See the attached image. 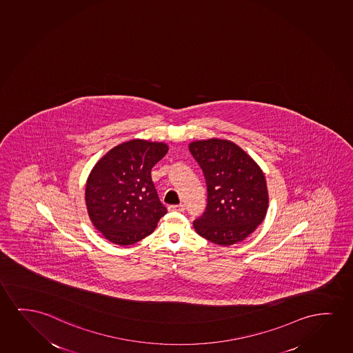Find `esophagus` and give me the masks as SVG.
<instances>
[{"instance_id": "1", "label": "esophagus", "mask_w": 353, "mask_h": 353, "mask_svg": "<svg viewBox=\"0 0 353 353\" xmlns=\"http://www.w3.org/2000/svg\"><path fill=\"white\" fill-rule=\"evenodd\" d=\"M169 211H174V212H183L184 205H174V206H169Z\"/></svg>"}]
</instances>
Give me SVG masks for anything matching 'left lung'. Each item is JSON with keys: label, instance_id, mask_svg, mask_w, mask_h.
<instances>
[{"label": "left lung", "instance_id": "1", "mask_svg": "<svg viewBox=\"0 0 353 353\" xmlns=\"http://www.w3.org/2000/svg\"><path fill=\"white\" fill-rule=\"evenodd\" d=\"M188 147L208 184V208L193 223L195 232L221 246L243 241L264 221L269 208L263 170L225 139L195 140Z\"/></svg>", "mask_w": 353, "mask_h": 353}]
</instances>
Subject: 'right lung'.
Here are the masks:
<instances>
[{
    "label": "right lung",
    "instance_id": "right-lung-1",
    "mask_svg": "<svg viewBox=\"0 0 353 353\" xmlns=\"http://www.w3.org/2000/svg\"><path fill=\"white\" fill-rule=\"evenodd\" d=\"M169 150L164 142L132 139L108 150L85 184L92 225L110 242L129 246L154 232L166 213L150 170Z\"/></svg>",
    "mask_w": 353,
    "mask_h": 353
}]
</instances>
